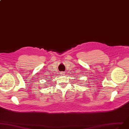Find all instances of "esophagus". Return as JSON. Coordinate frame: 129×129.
Instances as JSON below:
<instances>
[{"label":"esophagus","mask_w":129,"mask_h":129,"mask_svg":"<svg viewBox=\"0 0 129 129\" xmlns=\"http://www.w3.org/2000/svg\"><path fill=\"white\" fill-rule=\"evenodd\" d=\"M64 74H65V72H61L60 73V75H63Z\"/></svg>","instance_id":"34e87169"}]
</instances>
